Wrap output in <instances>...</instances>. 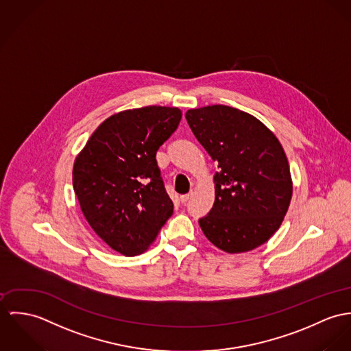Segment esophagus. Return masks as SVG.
<instances>
[{
	"label": "esophagus",
	"mask_w": 351,
	"mask_h": 351,
	"mask_svg": "<svg viewBox=\"0 0 351 351\" xmlns=\"http://www.w3.org/2000/svg\"><path fill=\"white\" fill-rule=\"evenodd\" d=\"M191 196H193V193H189V194L182 195V196H180V200H182L183 203H186V202H187V200H189V199H190Z\"/></svg>",
	"instance_id": "esophagus-1"
}]
</instances>
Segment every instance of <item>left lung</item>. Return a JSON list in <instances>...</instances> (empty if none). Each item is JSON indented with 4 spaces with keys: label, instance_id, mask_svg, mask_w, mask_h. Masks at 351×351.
Listing matches in <instances>:
<instances>
[{
    "label": "left lung",
    "instance_id": "left-lung-1",
    "mask_svg": "<svg viewBox=\"0 0 351 351\" xmlns=\"http://www.w3.org/2000/svg\"><path fill=\"white\" fill-rule=\"evenodd\" d=\"M186 119L219 168L214 206L199 219L203 233L226 253L265 243L278 230L292 197L280 141L257 118L225 105L191 109Z\"/></svg>",
    "mask_w": 351,
    "mask_h": 351
}]
</instances>
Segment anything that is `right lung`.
<instances>
[{
    "mask_svg": "<svg viewBox=\"0 0 351 351\" xmlns=\"http://www.w3.org/2000/svg\"><path fill=\"white\" fill-rule=\"evenodd\" d=\"M180 119L178 108L119 112L97 128L75 158L73 186L82 213L123 256L147 250L173 213L156 152Z\"/></svg>",
    "mask_w": 351,
    "mask_h": 351,
    "instance_id": "1",
    "label": "right lung"
}]
</instances>
